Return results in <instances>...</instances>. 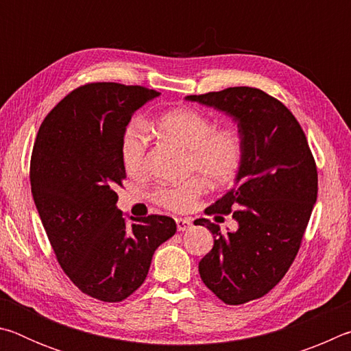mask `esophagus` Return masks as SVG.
<instances>
[{
	"label": "esophagus",
	"mask_w": 351,
	"mask_h": 351,
	"mask_svg": "<svg viewBox=\"0 0 351 351\" xmlns=\"http://www.w3.org/2000/svg\"><path fill=\"white\" fill-rule=\"evenodd\" d=\"M175 221H176V228L180 232H184V230L190 229V226H192V221H190L189 218H176Z\"/></svg>",
	"instance_id": "esophagus-1"
}]
</instances>
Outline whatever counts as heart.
I'll return each instance as SVG.
<instances>
[{
	"instance_id": "obj_1",
	"label": "heart",
	"mask_w": 351,
	"mask_h": 351,
	"mask_svg": "<svg viewBox=\"0 0 351 351\" xmlns=\"http://www.w3.org/2000/svg\"><path fill=\"white\" fill-rule=\"evenodd\" d=\"M153 125L164 139L187 150L189 173H199L212 186H224L239 173L243 144L235 130L215 127L212 119L189 108L164 112ZM147 148L148 138L144 125L139 122L128 123L121 139V158L130 175L141 176L145 171ZM204 180L193 176L182 182L158 187L153 201L173 212L189 210L206 192Z\"/></svg>"
}]
</instances>
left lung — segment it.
<instances>
[{
    "instance_id": "8db88e82",
    "label": "left lung",
    "mask_w": 351,
    "mask_h": 351,
    "mask_svg": "<svg viewBox=\"0 0 351 351\" xmlns=\"http://www.w3.org/2000/svg\"><path fill=\"white\" fill-rule=\"evenodd\" d=\"M232 116L243 144L234 187L207 207L230 215L237 229L221 232L207 218L195 219L213 235L199 261L201 280L228 305L263 297L293 265L317 199V167L306 136L280 100L258 88L234 86L187 96Z\"/></svg>"
}]
</instances>
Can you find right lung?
Returning <instances> with one entry per match:
<instances>
[{"instance_id":"right-lung-1","label":"right lung","mask_w":351,"mask_h":351,"mask_svg":"<svg viewBox=\"0 0 351 351\" xmlns=\"http://www.w3.org/2000/svg\"><path fill=\"white\" fill-rule=\"evenodd\" d=\"M159 93L99 82L71 91L41 122L31 158V189L58 265L82 293L102 302L132 295L159 245L176 232L165 215L132 218L117 209L127 178L123 130Z\"/></svg>"}]
</instances>
